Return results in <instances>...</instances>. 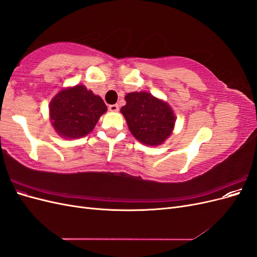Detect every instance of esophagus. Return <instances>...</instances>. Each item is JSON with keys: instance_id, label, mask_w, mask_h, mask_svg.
I'll return each mask as SVG.
<instances>
[{"instance_id": "34e87169", "label": "esophagus", "mask_w": 257, "mask_h": 257, "mask_svg": "<svg viewBox=\"0 0 257 257\" xmlns=\"http://www.w3.org/2000/svg\"><path fill=\"white\" fill-rule=\"evenodd\" d=\"M108 109H109L110 111H118L119 110V105L118 104H113V105H110L109 107H108Z\"/></svg>"}]
</instances>
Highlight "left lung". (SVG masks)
I'll list each match as a JSON object with an SVG mask.
<instances>
[{
    "instance_id": "8db88e82",
    "label": "left lung",
    "mask_w": 257,
    "mask_h": 257,
    "mask_svg": "<svg viewBox=\"0 0 257 257\" xmlns=\"http://www.w3.org/2000/svg\"><path fill=\"white\" fill-rule=\"evenodd\" d=\"M121 108L128 128L138 142L159 146L172 134L176 116L170 106L148 92H132L125 95Z\"/></svg>"
}]
</instances>
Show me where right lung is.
Instances as JSON below:
<instances>
[{
    "instance_id": "1",
    "label": "right lung",
    "mask_w": 257,
    "mask_h": 257,
    "mask_svg": "<svg viewBox=\"0 0 257 257\" xmlns=\"http://www.w3.org/2000/svg\"><path fill=\"white\" fill-rule=\"evenodd\" d=\"M107 106L82 84L61 90L49 104L53 128L64 138H80L94 128Z\"/></svg>"
}]
</instances>
